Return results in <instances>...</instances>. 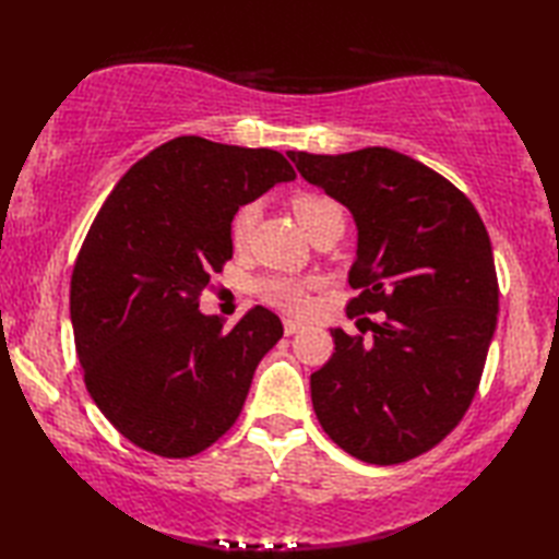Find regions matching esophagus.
Segmentation results:
<instances>
[{"mask_svg":"<svg viewBox=\"0 0 559 559\" xmlns=\"http://www.w3.org/2000/svg\"><path fill=\"white\" fill-rule=\"evenodd\" d=\"M300 329H302V324L300 322H293V319H286V322H283V331H286V336L298 334Z\"/></svg>","mask_w":559,"mask_h":559,"instance_id":"34e87169","label":"esophagus"}]
</instances>
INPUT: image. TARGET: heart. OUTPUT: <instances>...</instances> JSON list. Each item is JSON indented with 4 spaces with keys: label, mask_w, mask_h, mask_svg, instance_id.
Wrapping results in <instances>:
<instances>
[{
    "label": "heart",
    "mask_w": 559,
    "mask_h": 559,
    "mask_svg": "<svg viewBox=\"0 0 559 559\" xmlns=\"http://www.w3.org/2000/svg\"><path fill=\"white\" fill-rule=\"evenodd\" d=\"M257 204H245L240 211L235 213L233 225H230V240L233 245L240 249L247 245L249 235H252V228L257 223ZM293 213L298 223L302 225V230L310 235V230L314 225L331 216V213H343L341 206L336 204L334 199L329 197H319V194H300L293 199ZM257 293L259 298L278 307V310H286L298 314L307 307V286L300 281H293V278H261L257 283Z\"/></svg>",
    "instance_id": "b5f03b06"
}]
</instances>
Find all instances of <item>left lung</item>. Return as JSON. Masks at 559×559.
<instances>
[{
    "label": "left lung",
    "mask_w": 559,
    "mask_h": 559,
    "mask_svg": "<svg viewBox=\"0 0 559 559\" xmlns=\"http://www.w3.org/2000/svg\"><path fill=\"white\" fill-rule=\"evenodd\" d=\"M310 185L358 225L348 317L384 312L362 334L331 329L334 355L310 377L319 425L350 456L391 466L442 442L476 396L497 326L488 230L447 177L399 151H288Z\"/></svg>",
    "instance_id": "left-lung-1"
}]
</instances>
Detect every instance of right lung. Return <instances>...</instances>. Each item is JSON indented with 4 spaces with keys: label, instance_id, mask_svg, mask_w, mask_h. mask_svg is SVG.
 <instances>
[{
    "label": "right lung",
    "instance_id": "right-lung-1",
    "mask_svg": "<svg viewBox=\"0 0 559 559\" xmlns=\"http://www.w3.org/2000/svg\"><path fill=\"white\" fill-rule=\"evenodd\" d=\"M290 180L278 151L177 136L105 199L71 273L69 312L88 394L132 444L187 459L240 415L283 324L257 305L223 329L199 312V295L233 257L237 209Z\"/></svg>",
    "mask_w": 559,
    "mask_h": 559
}]
</instances>
